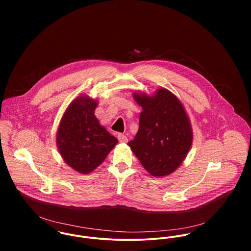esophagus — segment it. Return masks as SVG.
Listing matches in <instances>:
<instances>
[{"instance_id": "1", "label": "esophagus", "mask_w": 251, "mask_h": 251, "mask_svg": "<svg viewBox=\"0 0 251 251\" xmlns=\"http://www.w3.org/2000/svg\"><path fill=\"white\" fill-rule=\"evenodd\" d=\"M118 139H119V141H120L121 143H127V141H128V139L126 138V136H125L124 134H119V135H118Z\"/></svg>"}]
</instances>
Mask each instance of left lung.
I'll list each match as a JSON object with an SVG mask.
<instances>
[{"label":"left lung","mask_w":251,"mask_h":251,"mask_svg":"<svg viewBox=\"0 0 251 251\" xmlns=\"http://www.w3.org/2000/svg\"><path fill=\"white\" fill-rule=\"evenodd\" d=\"M142 107L139 129L127 145L144 168L153 177L172 174L189 151L193 132L189 118L179 99L159 88L152 96L133 93Z\"/></svg>","instance_id":"1"}]
</instances>
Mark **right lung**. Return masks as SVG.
I'll list each match as a JSON object with an SVG mask.
<instances>
[{"instance_id":"right-lung-1","label":"right lung","mask_w":251,"mask_h":251,"mask_svg":"<svg viewBox=\"0 0 251 251\" xmlns=\"http://www.w3.org/2000/svg\"><path fill=\"white\" fill-rule=\"evenodd\" d=\"M98 101L79 96L66 109L56 135L60 154L73 170L89 174L100 166L118 139L100 126L95 116Z\"/></svg>"}]
</instances>
